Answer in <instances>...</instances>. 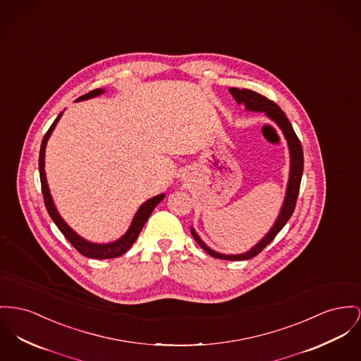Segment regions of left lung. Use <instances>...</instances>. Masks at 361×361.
I'll use <instances>...</instances> for the list:
<instances>
[{"label":"left lung","mask_w":361,"mask_h":361,"mask_svg":"<svg viewBox=\"0 0 361 361\" xmlns=\"http://www.w3.org/2000/svg\"><path fill=\"white\" fill-rule=\"evenodd\" d=\"M228 92L231 96L235 98L237 104H243L246 111L252 112H264L265 116L269 118L276 126L282 130L286 141H288V153H290V171H288V186H286V195L283 200V204L281 207L279 215L276 217L274 226L269 228V231L265 234L262 240H259L255 246H252L247 252H243L240 255H224L219 253L216 250L211 249L204 240L200 238V235L195 233L194 228H190L192 235L194 240L198 242V245L212 257L221 259V260H231V262H238V260H249L255 256H257L265 246L276 237V234L283 228V226L288 223V219L293 215L297 197L300 192V183L302 178V171H304V153H302V146L295 135L290 121H288L285 112L271 99L265 98L264 96L247 90V89H237V87H230Z\"/></svg>","instance_id":"obj_1"}]
</instances>
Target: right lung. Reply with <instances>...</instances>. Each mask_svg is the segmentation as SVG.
Instances as JSON below:
<instances>
[{"label": "right lung", "mask_w": 361, "mask_h": 361, "mask_svg": "<svg viewBox=\"0 0 361 361\" xmlns=\"http://www.w3.org/2000/svg\"><path fill=\"white\" fill-rule=\"evenodd\" d=\"M105 90L104 89H96L85 96L79 97L76 99L78 101H85L89 98H94V97L104 94ZM63 116V112H60V115L56 118V121H53V124L50 126L48 133L45 134L42 144H41V150H39V178H41V185H42V194H44V201H45V207L48 209L49 216L51 217V220L54 221V224L59 227V230L64 234V237L71 242L73 247L83 256L90 257V259H115L119 257L121 255H124L131 246L133 243L137 240L142 227L146 223V220L150 216V214L153 212V209L164 200L166 194H157L149 200H146L144 204L138 208L137 214L134 215V219L128 227V230L121 235L119 240H114V242H108V243H96V242H90V240H85L83 237H80L78 233H75L73 228L66 223V220L60 216L57 208L54 207L51 194L49 190L48 180H47V173H45V150H47V145H48L49 138L56 127V124L60 121V118Z\"/></svg>", "instance_id": "add662e5"}]
</instances>
